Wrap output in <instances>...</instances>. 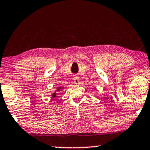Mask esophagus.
<instances>
[{
  "label": "esophagus",
  "mask_w": 150,
  "mask_h": 150,
  "mask_svg": "<svg viewBox=\"0 0 150 150\" xmlns=\"http://www.w3.org/2000/svg\"><path fill=\"white\" fill-rule=\"evenodd\" d=\"M74 82L75 84H78L79 83H80V80H78V77H74Z\"/></svg>",
  "instance_id": "34e87169"
}]
</instances>
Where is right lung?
Segmentation results:
<instances>
[{"label": "right lung", "instance_id": "add662e5", "mask_svg": "<svg viewBox=\"0 0 150 150\" xmlns=\"http://www.w3.org/2000/svg\"><path fill=\"white\" fill-rule=\"evenodd\" d=\"M61 89V87H58V89H57V91H59V90H60ZM52 97H56V93H53V94L52 95Z\"/></svg>", "mask_w": 150, "mask_h": 150}]
</instances>
